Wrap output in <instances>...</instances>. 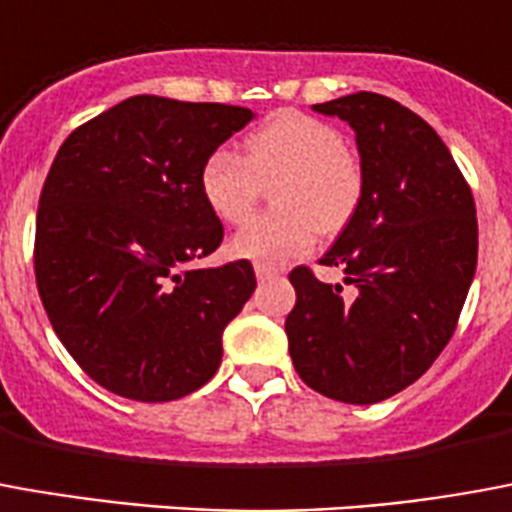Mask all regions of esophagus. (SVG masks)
Instances as JSON below:
<instances>
[{
	"label": "esophagus",
	"instance_id": "1",
	"mask_svg": "<svg viewBox=\"0 0 512 512\" xmlns=\"http://www.w3.org/2000/svg\"><path fill=\"white\" fill-rule=\"evenodd\" d=\"M279 271H276L274 266H266V263H255V276L260 279V282H266V279H271V276H276Z\"/></svg>",
	"mask_w": 512,
	"mask_h": 512
}]
</instances>
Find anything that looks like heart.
Returning a JSON list of instances; mask_svg holds the SVG:
<instances>
[{
	"mask_svg": "<svg viewBox=\"0 0 512 512\" xmlns=\"http://www.w3.org/2000/svg\"><path fill=\"white\" fill-rule=\"evenodd\" d=\"M274 211L246 222L227 252L238 260L282 266L306 255L320 233H339L361 206V160L342 135L309 113L279 111L244 138L241 157L217 149L198 173L200 198L227 225L244 222L271 184Z\"/></svg>",
	"mask_w": 512,
	"mask_h": 512,
	"instance_id": "1",
	"label": "heart"
}]
</instances>
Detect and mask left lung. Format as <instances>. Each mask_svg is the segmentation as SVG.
I'll use <instances>...</instances> for the list:
<instances>
[{"label":"left lung","instance_id":"8db88e82","mask_svg":"<svg viewBox=\"0 0 512 512\" xmlns=\"http://www.w3.org/2000/svg\"><path fill=\"white\" fill-rule=\"evenodd\" d=\"M355 132L363 198L323 266L295 268L285 331L298 377L328 399L377 404L429 372L456 331L478 266V219L448 146L418 113L358 92L312 105Z\"/></svg>","mask_w":512,"mask_h":512}]
</instances>
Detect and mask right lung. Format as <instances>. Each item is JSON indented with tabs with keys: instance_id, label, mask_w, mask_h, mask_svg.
I'll use <instances>...</instances> for the list:
<instances>
[{
	"instance_id": "obj_1",
	"label": "right lung",
	"mask_w": 512,
	"mask_h": 512,
	"mask_svg": "<svg viewBox=\"0 0 512 512\" xmlns=\"http://www.w3.org/2000/svg\"><path fill=\"white\" fill-rule=\"evenodd\" d=\"M255 113L135 94L64 140L37 208L34 274L48 320L97 385L173 401L222 363L249 295V260L195 268L222 241L200 165Z\"/></svg>"
}]
</instances>
